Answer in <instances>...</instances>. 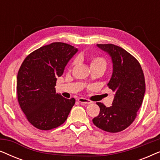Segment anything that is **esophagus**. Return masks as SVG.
<instances>
[{"mask_svg":"<svg viewBox=\"0 0 160 160\" xmlns=\"http://www.w3.org/2000/svg\"><path fill=\"white\" fill-rule=\"evenodd\" d=\"M78 101L81 102L82 104H84V105H86V104H90L92 101L91 100H89L88 99H86V98H80L78 99Z\"/></svg>","mask_w":160,"mask_h":160,"instance_id":"obj_1","label":"esophagus"}]
</instances>
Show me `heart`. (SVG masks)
<instances>
[{
    "label": "heart",
    "instance_id": "b5f03b06",
    "mask_svg": "<svg viewBox=\"0 0 160 160\" xmlns=\"http://www.w3.org/2000/svg\"><path fill=\"white\" fill-rule=\"evenodd\" d=\"M76 63H77V60L76 59V60L71 63V68L73 67V65H75ZM106 65H107V63H106V59H105L104 58H102V57H100V56L93 57V58H92L91 60H90L91 68L102 67V68H106Z\"/></svg>",
    "mask_w": 160,
    "mask_h": 160
}]
</instances>
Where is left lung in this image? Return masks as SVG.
I'll use <instances>...</instances> for the list:
<instances>
[{"instance_id":"1","label":"left lung","mask_w":160,"mask_h":160,"mask_svg":"<svg viewBox=\"0 0 160 160\" xmlns=\"http://www.w3.org/2000/svg\"><path fill=\"white\" fill-rule=\"evenodd\" d=\"M97 46L112 60L113 73L108 87L115 95L110 107L97 102L100 113L92 122L106 132H121L132 123L143 102L146 91L144 74L138 61L122 47L111 43Z\"/></svg>"}]
</instances>
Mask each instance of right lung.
I'll list each match as a JSON object with an SVG mask.
<instances>
[{
  "mask_svg": "<svg viewBox=\"0 0 160 160\" xmlns=\"http://www.w3.org/2000/svg\"><path fill=\"white\" fill-rule=\"evenodd\" d=\"M77 52L68 43L54 42L35 50L22 63L17 74V99L28 122L37 129L49 130L60 126L75 104L74 98L56 93L54 87Z\"/></svg>",
  "mask_w": 160,
  "mask_h": 160,
  "instance_id": "right-lung-1",
  "label": "right lung"
}]
</instances>
